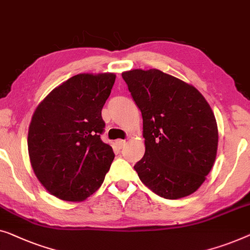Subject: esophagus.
Here are the masks:
<instances>
[{
    "label": "esophagus",
    "mask_w": 250,
    "mask_h": 250,
    "mask_svg": "<svg viewBox=\"0 0 250 250\" xmlns=\"http://www.w3.org/2000/svg\"><path fill=\"white\" fill-rule=\"evenodd\" d=\"M125 140H122V139H118L117 140V146H118V148H124L125 147Z\"/></svg>",
    "instance_id": "esophagus-1"
}]
</instances>
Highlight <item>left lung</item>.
I'll use <instances>...</instances> for the list:
<instances>
[{
    "instance_id": "obj_1",
    "label": "left lung",
    "mask_w": 250,
    "mask_h": 250,
    "mask_svg": "<svg viewBox=\"0 0 250 250\" xmlns=\"http://www.w3.org/2000/svg\"><path fill=\"white\" fill-rule=\"evenodd\" d=\"M143 115L145 154L135 170L163 198L198 189L212 170L219 132L212 108L194 86L157 69L122 73Z\"/></svg>"
}]
</instances>
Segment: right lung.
I'll return each instance as SVG.
<instances>
[{"mask_svg": "<svg viewBox=\"0 0 250 250\" xmlns=\"http://www.w3.org/2000/svg\"><path fill=\"white\" fill-rule=\"evenodd\" d=\"M114 73L73 76L38 105L28 131L35 174L60 199L79 202L103 184L114 159L102 142V108L114 85Z\"/></svg>", "mask_w": 250, "mask_h": 250, "instance_id": "obj_1", "label": "right lung"}]
</instances>
